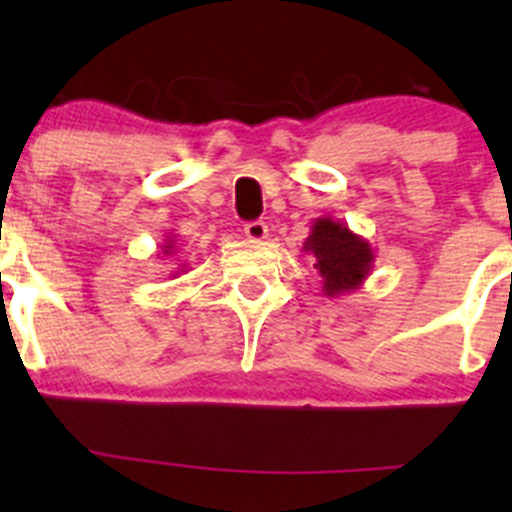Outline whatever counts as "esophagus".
Listing matches in <instances>:
<instances>
[{
	"mask_svg": "<svg viewBox=\"0 0 512 512\" xmlns=\"http://www.w3.org/2000/svg\"><path fill=\"white\" fill-rule=\"evenodd\" d=\"M267 225L262 223V220H255V223H247L245 225V237L250 242H262V240H267Z\"/></svg>",
	"mask_w": 512,
	"mask_h": 512,
	"instance_id": "34e87169",
	"label": "esophagus"
}]
</instances>
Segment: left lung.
<instances>
[{
    "mask_svg": "<svg viewBox=\"0 0 512 512\" xmlns=\"http://www.w3.org/2000/svg\"><path fill=\"white\" fill-rule=\"evenodd\" d=\"M304 252L314 257V270L322 277L327 297L356 292L371 275L376 257L369 240L332 218L314 220L312 232L304 240Z\"/></svg>",
    "mask_w": 512,
    "mask_h": 512,
    "instance_id": "8db88e82",
    "label": "left lung"
}]
</instances>
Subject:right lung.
Here are the masks:
<instances>
[{
	"label": "right lung",
	"mask_w": 512,
	"mask_h": 512,
	"mask_svg": "<svg viewBox=\"0 0 512 512\" xmlns=\"http://www.w3.org/2000/svg\"><path fill=\"white\" fill-rule=\"evenodd\" d=\"M173 237H168V240H165V245L163 247H160V252H163V255L165 257H168V255H173V252H175V245H173Z\"/></svg>",
	"instance_id": "obj_1"
}]
</instances>
